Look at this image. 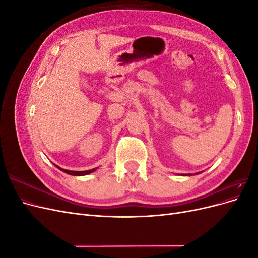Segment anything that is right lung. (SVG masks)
<instances>
[{
  "label": "right lung",
  "mask_w": 258,
  "mask_h": 258,
  "mask_svg": "<svg viewBox=\"0 0 258 258\" xmlns=\"http://www.w3.org/2000/svg\"><path fill=\"white\" fill-rule=\"evenodd\" d=\"M58 169H60L61 171H63V172L70 174V175H77V176H81V175H86V174H89L91 172H93V171H96V169H91V170H87V171H70V170H64V169H61L57 166Z\"/></svg>",
  "instance_id": "obj_1"
}]
</instances>
